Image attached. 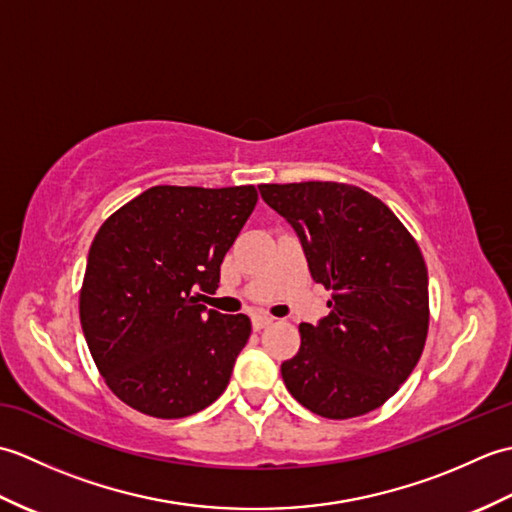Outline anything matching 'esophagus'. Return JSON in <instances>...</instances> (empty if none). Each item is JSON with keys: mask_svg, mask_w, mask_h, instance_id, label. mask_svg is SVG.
<instances>
[{"mask_svg": "<svg viewBox=\"0 0 512 512\" xmlns=\"http://www.w3.org/2000/svg\"><path fill=\"white\" fill-rule=\"evenodd\" d=\"M273 321L275 319L268 317V314H255V317H253V330H264L266 325H270Z\"/></svg>", "mask_w": 512, "mask_h": 512, "instance_id": "34e87169", "label": "esophagus"}]
</instances>
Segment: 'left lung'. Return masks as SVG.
I'll list each match as a JSON object with an SVG mask.
<instances>
[{
	"mask_svg": "<svg viewBox=\"0 0 512 512\" xmlns=\"http://www.w3.org/2000/svg\"><path fill=\"white\" fill-rule=\"evenodd\" d=\"M295 228L330 314L301 323L281 363L288 391L330 420L378 409L418 365L429 330V277L416 239L372 193L343 182L259 184Z\"/></svg>",
	"mask_w": 512,
	"mask_h": 512,
	"instance_id": "1",
	"label": "left lung"
}]
</instances>
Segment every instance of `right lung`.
Wrapping results in <instances>:
<instances>
[{"instance_id": "add662e5", "label": "right lung", "mask_w": 512, "mask_h": 512, "mask_svg": "<svg viewBox=\"0 0 512 512\" xmlns=\"http://www.w3.org/2000/svg\"><path fill=\"white\" fill-rule=\"evenodd\" d=\"M257 204V189L158 184L96 233L79 314L90 354L125 405L184 418L224 394L250 336L246 314L198 303Z\"/></svg>"}]
</instances>
